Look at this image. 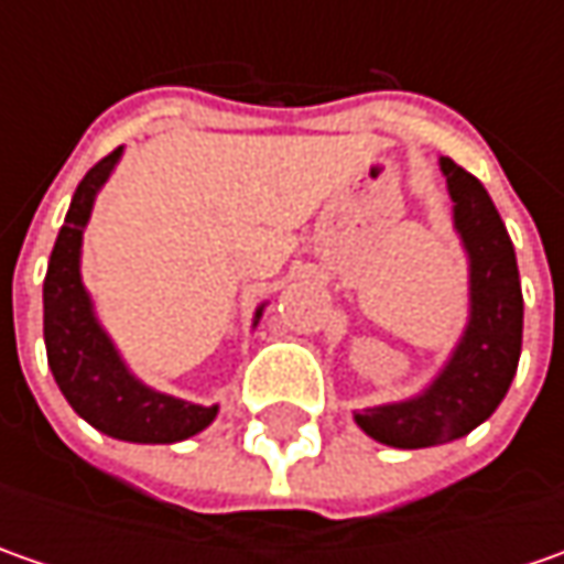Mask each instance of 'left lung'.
<instances>
[{"mask_svg":"<svg viewBox=\"0 0 564 564\" xmlns=\"http://www.w3.org/2000/svg\"><path fill=\"white\" fill-rule=\"evenodd\" d=\"M440 165L455 200V228L470 257V323L423 395L355 414L367 436L392 448L443 445L480 426L506 399L521 358L524 297L506 223L470 172L445 156Z\"/></svg>","mask_w":564,"mask_h":564,"instance_id":"obj_1","label":"left lung"}]
</instances>
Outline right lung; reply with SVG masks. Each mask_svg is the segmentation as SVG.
Returning a JSON list of instances; mask_svg holds the SVG:
<instances>
[{
    "label": "right lung",
    "instance_id": "obj_1",
    "mask_svg": "<svg viewBox=\"0 0 564 564\" xmlns=\"http://www.w3.org/2000/svg\"><path fill=\"white\" fill-rule=\"evenodd\" d=\"M119 153L121 147L80 178L65 226L58 228L43 282L46 358L62 395L99 433L124 443H182L213 423L216 404L200 408L141 386L124 370L109 336L99 329L90 297L80 285V235L97 191L119 163Z\"/></svg>",
    "mask_w": 564,
    "mask_h": 564
}]
</instances>
